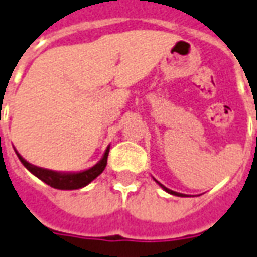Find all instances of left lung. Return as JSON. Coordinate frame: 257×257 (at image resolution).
Returning <instances> with one entry per match:
<instances>
[{
  "instance_id": "1",
  "label": "left lung",
  "mask_w": 257,
  "mask_h": 257,
  "mask_svg": "<svg viewBox=\"0 0 257 257\" xmlns=\"http://www.w3.org/2000/svg\"><path fill=\"white\" fill-rule=\"evenodd\" d=\"M154 181H156V179H154ZM156 182H157V184H159L160 186H161V188H163V189H164V191L168 192V193H170V195H174V196H181V197H185L184 193H179V192H174V191H171V189H168V188H166V186H164V185H163V184H160L159 181H156Z\"/></svg>"
}]
</instances>
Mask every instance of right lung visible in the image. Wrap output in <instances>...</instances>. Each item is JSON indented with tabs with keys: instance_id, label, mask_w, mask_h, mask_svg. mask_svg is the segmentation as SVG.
<instances>
[{
	"instance_id": "add662e5",
	"label": "right lung",
	"mask_w": 257,
	"mask_h": 257,
	"mask_svg": "<svg viewBox=\"0 0 257 257\" xmlns=\"http://www.w3.org/2000/svg\"><path fill=\"white\" fill-rule=\"evenodd\" d=\"M108 152H110V146L105 149L103 157L98 161L96 166H93L89 170L79 172H58L53 171V170H47V168H41V167L33 166L29 161L23 159L21 154L15 150V153L18 154V157L21 160L23 166L28 168L29 171L32 172L33 175H36L37 178L41 179L44 184L50 185L51 188L55 189H62V191H72V189H79L83 188L86 185H89L96 179L104 171V168L107 166V157H108Z\"/></svg>"
}]
</instances>
